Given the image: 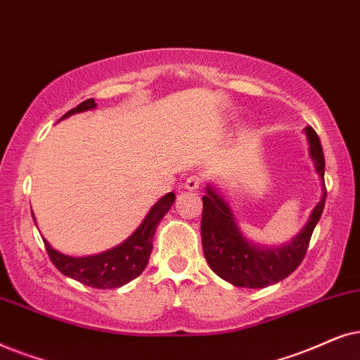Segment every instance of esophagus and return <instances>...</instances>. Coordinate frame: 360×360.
<instances>
[{"label":"esophagus","instance_id":"1","mask_svg":"<svg viewBox=\"0 0 360 360\" xmlns=\"http://www.w3.org/2000/svg\"><path fill=\"white\" fill-rule=\"evenodd\" d=\"M200 183H202V179H200L199 176H189L188 179H186L184 188L188 191H198L200 188Z\"/></svg>","mask_w":360,"mask_h":360}]
</instances>
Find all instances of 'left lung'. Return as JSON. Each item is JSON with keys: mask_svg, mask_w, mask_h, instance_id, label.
Masks as SVG:
<instances>
[{"mask_svg": "<svg viewBox=\"0 0 360 360\" xmlns=\"http://www.w3.org/2000/svg\"><path fill=\"white\" fill-rule=\"evenodd\" d=\"M309 146V156L319 174L323 194L311 212L308 222L293 240L280 247H263L243 236L227 200L212 184H207L202 195V222L200 236L209 266L233 286L242 288H265L290 276L308 250L309 238L319 222L326 202L324 186V153L319 136L311 127L304 128Z\"/></svg>", "mask_w": 360, "mask_h": 360, "instance_id": "obj_1", "label": "left lung"}]
</instances>
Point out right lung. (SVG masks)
Wrapping results in <instances>:
<instances>
[{"instance_id":"obj_1","label":"right lung","mask_w":360,"mask_h":360,"mask_svg":"<svg viewBox=\"0 0 360 360\" xmlns=\"http://www.w3.org/2000/svg\"><path fill=\"white\" fill-rule=\"evenodd\" d=\"M97 107L94 98H89L67 112L60 120L74 113L87 112ZM174 193H167L158 200L150 209L146 217L143 219L135 232L120 245L110 248L107 252L97 253L89 257H70L57 252L51 247V243L44 238L46 250L49 253L51 262L54 263L57 270L64 273L65 276L74 278L85 286H92L98 290H112L130 283L136 276H140L150 260L153 250V237H155L158 224L167 214L174 202ZM32 219L36 217L32 215Z\"/></svg>"}]
</instances>
